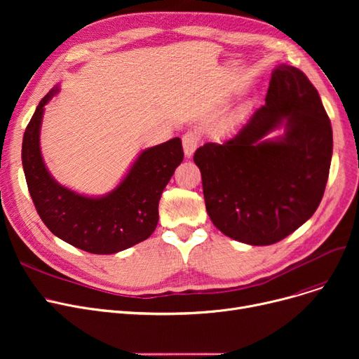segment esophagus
Here are the masks:
<instances>
[{
  "label": "esophagus",
  "mask_w": 359,
  "mask_h": 359,
  "mask_svg": "<svg viewBox=\"0 0 359 359\" xmlns=\"http://www.w3.org/2000/svg\"><path fill=\"white\" fill-rule=\"evenodd\" d=\"M182 142H183V151H184V156L187 158H191L195 153V149L198 148V144H199V135L196 134V132H186V134L183 135L182 138Z\"/></svg>",
  "instance_id": "34e87169"
}]
</instances>
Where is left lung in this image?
Listing matches in <instances>:
<instances>
[{
  "label": "left lung",
  "instance_id": "obj_1",
  "mask_svg": "<svg viewBox=\"0 0 359 359\" xmlns=\"http://www.w3.org/2000/svg\"><path fill=\"white\" fill-rule=\"evenodd\" d=\"M280 127V136L267 138ZM332 153L318 91L304 72L279 64L265 104L230 137L196 149L206 212L222 234L250 246L285 238L320 205Z\"/></svg>",
  "mask_w": 359,
  "mask_h": 359
}]
</instances>
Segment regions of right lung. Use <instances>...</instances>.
I'll list each match as a JSON object with an SVG mask.
<instances>
[{"label": "right lung", "mask_w": 359, "mask_h": 359, "mask_svg": "<svg viewBox=\"0 0 359 359\" xmlns=\"http://www.w3.org/2000/svg\"><path fill=\"white\" fill-rule=\"evenodd\" d=\"M55 86L25 130L22 161L36 211L56 237L93 255H111L147 240L158 222V202L183 161L180 138L142 149L121 183L102 196L81 195L56 182L43 161L41 126Z\"/></svg>", "instance_id": "1"}]
</instances>
